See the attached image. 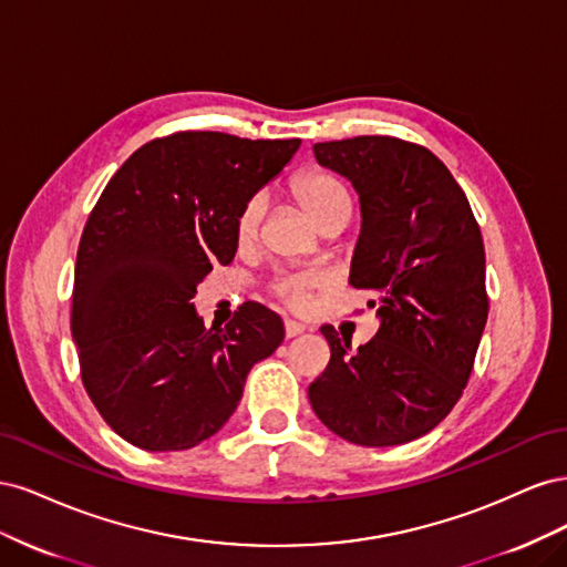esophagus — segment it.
I'll return each mask as SVG.
<instances>
[{
    "mask_svg": "<svg viewBox=\"0 0 567 567\" xmlns=\"http://www.w3.org/2000/svg\"><path fill=\"white\" fill-rule=\"evenodd\" d=\"M284 329H286V338H296V336L305 333V323H300V321H293V319H286Z\"/></svg>",
    "mask_w": 567,
    "mask_h": 567,
    "instance_id": "1",
    "label": "esophagus"
}]
</instances>
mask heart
<instances>
[{"mask_svg": "<svg viewBox=\"0 0 567 567\" xmlns=\"http://www.w3.org/2000/svg\"><path fill=\"white\" fill-rule=\"evenodd\" d=\"M293 186L300 203L305 205V210L310 213V217L317 221V225H321V221H326L338 213H352L354 200H352L350 186L333 173H326V169H310V173H302ZM262 215H265L262 194L250 196L241 205L234 225L238 244L246 246L255 241L257 231H260V225H262ZM317 286H321V277H317V274H298V277H286L274 284V293H277L288 307H293V310H305L307 296H310Z\"/></svg>", "mask_w": 567, "mask_h": 567, "instance_id": "obj_1", "label": "heart"}]
</instances>
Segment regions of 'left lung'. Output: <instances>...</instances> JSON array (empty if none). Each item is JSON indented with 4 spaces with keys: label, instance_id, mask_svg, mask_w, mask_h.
Masks as SVG:
<instances>
[{
    "label": "left lung",
    "instance_id": "left-lung-1",
    "mask_svg": "<svg viewBox=\"0 0 567 567\" xmlns=\"http://www.w3.org/2000/svg\"><path fill=\"white\" fill-rule=\"evenodd\" d=\"M312 151L359 196L350 286L375 296L367 305L381 326L357 352L321 326L331 362L307 394L342 440L404 444L431 433L468 383L489 312L483 236L466 194L427 148L354 136Z\"/></svg>",
    "mask_w": 567,
    "mask_h": 567
}]
</instances>
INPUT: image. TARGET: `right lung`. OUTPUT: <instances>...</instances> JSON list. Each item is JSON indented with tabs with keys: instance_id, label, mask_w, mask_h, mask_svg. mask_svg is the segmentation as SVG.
<instances>
[{
	"instance_id": "1",
	"label": "right lung",
	"mask_w": 567,
	"mask_h": 567,
	"mask_svg": "<svg viewBox=\"0 0 567 567\" xmlns=\"http://www.w3.org/2000/svg\"><path fill=\"white\" fill-rule=\"evenodd\" d=\"M300 140L177 132L134 151L84 225L73 340L99 414L146 452L192 450L241 402L250 369L281 346L284 321L244 305L205 329L196 286L236 252V215L296 156Z\"/></svg>"
}]
</instances>
